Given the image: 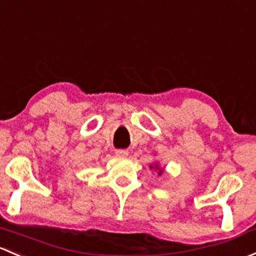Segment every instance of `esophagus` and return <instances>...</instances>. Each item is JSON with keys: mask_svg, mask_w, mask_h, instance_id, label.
I'll list each match as a JSON object with an SVG mask.
<instances>
[{"mask_svg": "<svg viewBox=\"0 0 256 256\" xmlns=\"http://www.w3.org/2000/svg\"><path fill=\"white\" fill-rule=\"evenodd\" d=\"M128 150H115V154L118 156V157H125V156H128Z\"/></svg>", "mask_w": 256, "mask_h": 256, "instance_id": "34e87169", "label": "esophagus"}]
</instances>
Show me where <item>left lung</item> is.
Listing matches in <instances>:
<instances>
[{
	"label": "left lung",
	"mask_w": 256,
	"mask_h": 256,
	"mask_svg": "<svg viewBox=\"0 0 256 256\" xmlns=\"http://www.w3.org/2000/svg\"><path fill=\"white\" fill-rule=\"evenodd\" d=\"M157 166V169H158V166ZM150 168H153V166H150ZM160 173H162V170H160Z\"/></svg>",
	"instance_id": "obj_1"
}]
</instances>
